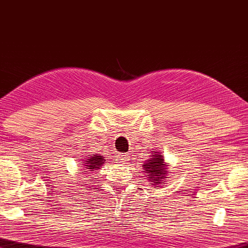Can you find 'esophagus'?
I'll return each instance as SVG.
<instances>
[{
	"mask_svg": "<svg viewBox=\"0 0 248 248\" xmlns=\"http://www.w3.org/2000/svg\"><path fill=\"white\" fill-rule=\"evenodd\" d=\"M129 159V154H118L117 160L119 163H127Z\"/></svg>",
	"mask_w": 248,
	"mask_h": 248,
	"instance_id": "1",
	"label": "esophagus"
}]
</instances>
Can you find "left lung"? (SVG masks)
Segmentation results:
<instances>
[{"label": "left lung", "mask_w": 248, "mask_h": 248, "mask_svg": "<svg viewBox=\"0 0 248 248\" xmlns=\"http://www.w3.org/2000/svg\"><path fill=\"white\" fill-rule=\"evenodd\" d=\"M142 169L151 186L155 189L163 186L166 176L169 175V165L165 163L162 152L152 151L151 158L145 160Z\"/></svg>", "instance_id": "left-lung-1"}]
</instances>
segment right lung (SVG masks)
Segmentation results:
<instances>
[{"label":"right lung","mask_w":248,"mask_h":248,"mask_svg":"<svg viewBox=\"0 0 248 248\" xmlns=\"http://www.w3.org/2000/svg\"><path fill=\"white\" fill-rule=\"evenodd\" d=\"M82 162L79 165L82 167V173L90 175L92 172H95L96 170L101 169L107 163V159L101 154H89L82 157Z\"/></svg>","instance_id":"add662e5"}]
</instances>
